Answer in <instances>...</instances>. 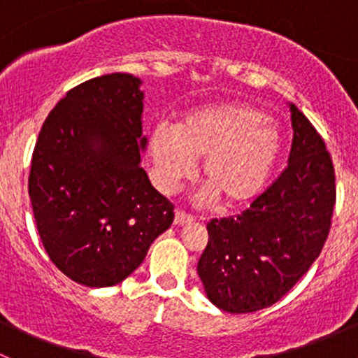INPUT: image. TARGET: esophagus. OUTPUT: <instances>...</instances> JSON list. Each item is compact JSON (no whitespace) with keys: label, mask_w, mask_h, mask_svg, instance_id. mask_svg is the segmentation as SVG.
<instances>
[{"label":"esophagus","mask_w":358,"mask_h":358,"mask_svg":"<svg viewBox=\"0 0 358 358\" xmlns=\"http://www.w3.org/2000/svg\"><path fill=\"white\" fill-rule=\"evenodd\" d=\"M192 222H194L192 215L182 211V209H176V213H175V223H176V225H187V223H192Z\"/></svg>","instance_id":"34e87169"}]
</instances>
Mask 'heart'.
<instances>
[{"mask_svg":"<svg viewBox=\"0 0 358 358\" xmlns=\"http://www.w3.org/2000/svg\"><path fill=\"white\" fill-rule=\"evenodd\" d=\"M156 182L175 190L202 159L201 182L223 208L251 204L268 183L280 156V136L266 114L244 102L190 110L175 129L157 126L150 136Z\"/></svg>","mask_w":358,"mask_h":358,"instance_id":"heart-1","label":"heart"}]
</instances>
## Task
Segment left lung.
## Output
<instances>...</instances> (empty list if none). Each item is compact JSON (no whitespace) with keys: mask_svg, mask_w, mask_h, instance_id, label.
<instances>
[{"mask_svg":"<svg viewBox=\"0 0 358 358\" xmlns=\"http://www.w3.org/2000/svg\"><path fill=\"white\" fill-rule=\"evenodd\" d=\"M287 168L237 216L208 223L199 273L209 301L230 313L272 306L308 272L331 229L334 166L322 136L289 106Z\"/></svg>","mask_w":358,"mask_h":358,"instance_id":"left-lung-1","label":"left lung"}]
</instances>
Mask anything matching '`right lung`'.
I'll return each instance as SVG.
<instances>
[{"instance_id": "obj_1", "label": "right lung", "mask_w": 358, "mask_h": 358, "mask_svg": "<svg viewBox=\"0 0 358 358\" xmlns=\"http://www.w3.org/2000/svg\"><path fill=\"white\" fill-rule=\"evenodd\" d=\"M124 72L69 90L43 122L29 197L57 268L88 287L115 286L169 229L175 206L140 166L143 92Z\"/></svg>"}]
</instances>
